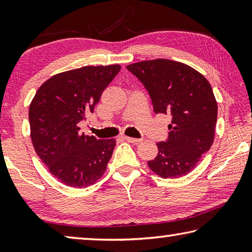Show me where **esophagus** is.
Wrapping results in <instances>:
<instances>
[{
	"label": "esophagus",
	"instance_id": "obj_1",
	"mask_svg": "<svg viewBox=\"0 0 252 252\" xmlns=\"http://www.w3.org/2000/svg\"><path fill=\"white\" fill-rule=\"evenodd\" d=\"M125 139L126 140L127 142L133 143V144H139V143L142 142L141 139H134V138H130V136H125Z\"/></svg>",
	"mask_w": 252,
	"mask_h": 252
}]
</instances>
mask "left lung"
Listing matches in <instances>:
<instances>
[{
  "label": "left lung",
  "mask_w": 252,
  "mask_h": 252,
  "mask_svg": "<svg viewBox=\"0 0 252 252\" xmlns=\"http://www.w3.org/2000/svg\"><path fill=\"white\" fill-rule=\"evenodd\" d=\"M150 94L156 113L171 114L169 136L157 143L158 156L148 165L158 176L180 178L190 173L215 139L218 104L210 83L185 63L167 59L126 65Z\"/></svg>",
  "instance_id": "8db88e82"
}]
</instances>
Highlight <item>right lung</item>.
Returning <instances> with one entry per match:
<instances>
[{
  "instance_id": "1",
  "label": "right lung",
  "mask_w": 252,
  "mask_h": 252,
  "mask_svg": "<svg viewBox=\"0 0 252 252\" xmlns=\"http://www.w3.org/2000/svg\"><path fill=\"white\" fill-rule=\"evenodd\" d=\"M121 65L83 66L61 72L41 85L29 108L31 140L50 173L67 187L87 188L99 180L116 140L80 133L79 123L93 113Z\"/></svg>"
}]
</instances>
